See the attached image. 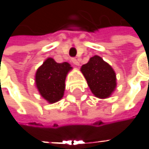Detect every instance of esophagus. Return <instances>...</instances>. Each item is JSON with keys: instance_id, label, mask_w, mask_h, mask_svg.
I'll return each mask as SVG.
<instances>
[{"instance_id": "1", "label": "esophagus", "mask_w": 149, "mask_h": 149, "mask_svg": "<svg viewBox=\"0 0 149 149\" xmlns=\"http://www.w3.org/2000/svg\"><path fill=\"white\" fill-rule=\"evenodd\" d=\"M72 62L75 65H77V66L79 65V62H78V60H77V58H72Z\"/></svg>"}]
</instances>
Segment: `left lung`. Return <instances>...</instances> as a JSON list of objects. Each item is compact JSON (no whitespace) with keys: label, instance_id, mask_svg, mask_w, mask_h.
Returning <instances> with one entry per match:
<instances>
[{"label":"left lung","instance_id":"left-lung-1","mask_svg":"<svg viewBox=\"0 0 149 149\" xmlns=\"http://www.w3.org/2000/svg\"><path fill=\"white\" fill-rule=\"evenodd\" d=\"M81 72L95 97L104 99L111 96L116 87V73L101 57L95 55L91 58L82 65Z\"/></svg>","mask_w":149,"mask_h":149}]
</instances>
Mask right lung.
Here are the masks:
<instances>
[{"label": "right lung", "mask_w": 149, "mask_h": 149, "mask_svg": "<svg viewBox=\"0 0 149 149\" xmlns=\"http://www.w3.org/2000/svg\"><path fill=\"white\" fill-rule=\"evenodd\" d=\"M72 69L69 63H57L52 58L45 59L38 68L35 74L36 87L49 104H54L63 97L66 75Z\"/></svg>", "instance_id": "1"}]
</instances>
